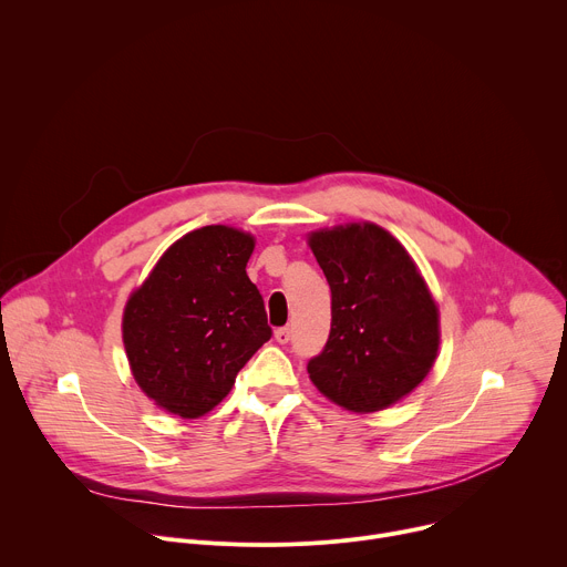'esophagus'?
<instances>
[{"instance_id":"obj_1","label":"esophagus","mask_w":567,"mask_h":567,"mask_svg":"<svg viewBox=\"0 0 567 567\" xmlns=\"http://www.w3.org/2000/svg\"><path fill=\"white\" fill-rule=\"evenodd\" d=\"M276 341L282 343V346L289 343V341H291V330H289V328H278V330H276Z\"/></svg>"}]
</instances>
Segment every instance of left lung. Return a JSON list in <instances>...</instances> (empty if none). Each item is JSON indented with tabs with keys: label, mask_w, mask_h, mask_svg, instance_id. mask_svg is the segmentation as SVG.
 I'll use <instances>...</instances> for the list:
<instances>
[{
	"label": "left lung",
	"mask_w": 567,
	"mask_h": 567,
	"mask_svg": "<svg viewBox=\"0 0 567 567\" xmlns=\"http://www.w3.org/2000/svg\"><path fill=\"white\" fill-rule=\"evenodd\" d=\"M309 247L332 289L330 339L309 359V379L348 411H383L433 368L437 305L406 249L377 224L311 233Z\"/></svg>",
	"instance_id": "obj_1"
}]
</instances>
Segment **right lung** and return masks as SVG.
<instances>
[{
    "label": "right lung",
    "mask_w": 567,
    "mask_h": 567,
    "mask_svg": "<svg viewBox=\"0 0 567 567\" xmlns=\"http://www.w3.org/2000/svg\"><path fill=\"white\" fill-rule=\"evenodd\" d=\"M254 245L249 233L228 226L197 228L175 241L127 300L125 352L156 406L202 417L271 339L265 300L247 276Z\"/></svg>",
    "instance_id": "1"
}]
</instances>
